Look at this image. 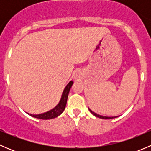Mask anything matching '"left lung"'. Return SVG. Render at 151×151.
<instances>
[{
    "label": "left lung",
    "mask_w": 151,
    "mask_h": 151,
    "mask_svg": "<svg viewBox=\"0 0 151 151\" xmlns=\"http://www.w3.org/2000/svg\"><path fill=\"white\" fill-rule=\"evenodd\" d=\"M88 109H89L90 112H91V113L93 114V115H95V116H96V117H98V118H101V119H112V118H117V117H118V116H115V117H106V116H103V115H99V114L95 113V112H93V111L91 110V109H90V108H88Z\"/></svg>",
    "instance_id": "1"
}]
</instances>
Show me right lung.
Returning a JSON list of instances; mask_svg holds the SVG:
<instances>
[{"mask_svg":"<svg viewBox=\"0 0 151 151\" xmlns=\"http://www.w3.org/2000/svg\"><path fill=\"white\" fill-rule=\"evenodd\" d=\"M74 82L70 81L69 83L67 84L66 88H64L63 91V93H62L61 98H60V101H59L58 104L56 106H55L53 109H52L51 110L48 111L47 112H44V113L39 114V115H32V114H28L30 116L33 117V118H39V119H42V120H49V119H52V118H57L58 116L60 115L62 112L64 111L65 107H66V102H67V99H68V93H69V91L71 89V86H72Z\"/></svg>","mask_w":151,"mask_h":151,"instance_id":"obj_1","label":"right lung"}]
</instances>
